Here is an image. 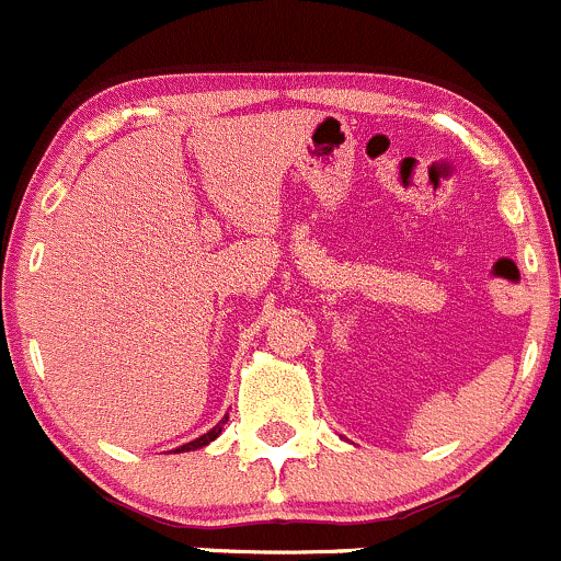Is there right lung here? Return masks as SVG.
Wrapping results in <instances>:
<instances>
[{"label":"right lung","mask_w":561,"mask_h":561,"mask_svg":"<svg viewBox=\"0 0 561 561\" xmlns=\"http://www.w3.org/2000/svg\"><path fill=\"white\" fill-rule=\"evenodd\" d=\"M227 421H229V415H224V419H221V421H218V424H216V426H213V430H210V432H205V435H199V437H196V440H192V443H186V446L175 448V454H183V451H196V448H205V446H207V443H213V440H216V437H218V435H221V430H224V424H227Z\"/></svg>","instance_id":"add662e5"}]
</instances>
